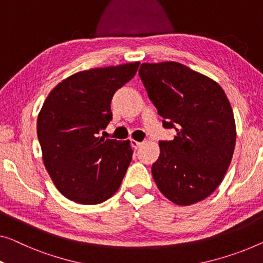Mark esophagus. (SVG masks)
Segmentation results:
<instances>
[{
	"label": "esophagus",
	"instance_id": "1",
	"mask_svg": "<svg viewBox=\"0 0 263 263\" xmlns=\"http://www.w3.org/2000/svg\"><path fill=\"white\" fill-rule=\"evenodd\" d=\"M142 144H143V143L137 142V140L131 139V145H132L133 148H138V147H140V146H142Z\"/></svg>",
	"mask_w": 263,
	"mask_h": 263
}]
</instances>
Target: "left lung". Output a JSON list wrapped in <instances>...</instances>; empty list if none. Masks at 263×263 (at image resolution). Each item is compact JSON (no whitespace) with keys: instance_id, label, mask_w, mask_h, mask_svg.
<instances>
[{"instance_id":"left-lung-1","label":"left lung","mask_w":263,"mask_h":263,"mask_svg":"<svg viewBox=\"0 0 263 263\" xmlns=\"http://www.w3.org/2000/svg\"><path fill=\"white\" fill-rule=\"evenodd\" d=\"M139 77L163 126L177 132L159 142L151 169L157 186L175 204L203 201L233 158L236 126L228 98L216 81L178 62L143 64Z\"/></svg>"}]
</instances>
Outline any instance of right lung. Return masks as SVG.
Here are the masks:
<instances>
[{
  "mask_svg": "<svg viewBox=\"0 0 263 263\" xmlns=\"http://www.w3.org/2000/svg\"><path fill=\"white\" fill-rule=\"evenodd\" d=\"M139 62L82 70L61 81L37 117L45 166L58 190L80 204H99L119 189L133 150L130 140L99 137L112 120L117 89L136 76Z\"/></svg>",
  "mask_w": 263,
  "mask_h": 263,
  "instance_id": "obj_1",
  "label": "right lung"
}]
</instances>
